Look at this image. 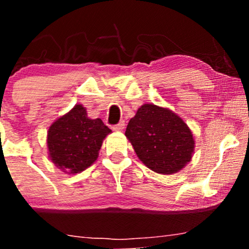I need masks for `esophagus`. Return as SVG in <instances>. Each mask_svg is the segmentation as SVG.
I'll list each match as a JSON object with an SVG mask.
<instances>
[{
    "mask_svg": "<svg viewBox=\"0 0 249 249\" xmlns=\"http://www.w3.org/2000/svg\"><path fill=\"white\" fill-rule=\"evenodd\" d=\"M124 126H125V123L124 122H119L117 125H113L112 130L113 131H123V130H124Z\"/></svg>",
    "mask_w": 249,
    "mask_h": 249,
    "instance_id": "esophagus-1",
    "label": "esophagus"
}]
</instances>
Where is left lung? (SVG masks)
<instances>
[{"label": "left lung", "instance_id": "1", "mask_svg": "<svg viewBox=\"0 0 249 249\" xmlns=\"http://www.w3.org/2000/svg\"><path fill=\"white\" fill-rule=\"evenodd\" d=\"M125 136L142 164L157 173H177L192 159V131L168 108L142 105L128 122Z\"/></svg>", "mask_w": 249, "mask_h": 249}]
</instances>
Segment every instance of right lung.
Masks as SVG:
<instances>
[{"instance_id":"right-lung-1","label":"right lung","mask_w":249,"mask_h":249,"mask_svg":"<svg viewBox=\"0 0 249 249\" xmlns=\"http://www.w3.org/2000/svg\"><path fill=\"white\" fill-rule=\"evenodd\" d=\"M108 133L111 130L102 119H90L85 107L77 104L49 127L47 144L50 160L65 173L82 172L97 160Z\"/></svg>"}]
</instances>
